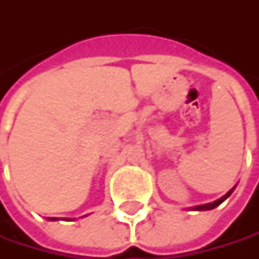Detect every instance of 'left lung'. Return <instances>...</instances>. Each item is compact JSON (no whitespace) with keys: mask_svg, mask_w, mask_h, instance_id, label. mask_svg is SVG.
<instances>
[{"mask_svg":"<svg viewBox=\"0 0 259 259\" xmlns=\"http://www.w3.org/2000/svg\"><path fill=\"white\" fill-rule=\"evenodd\" d=\"M232 191H233V190H232ZM232 191H228V193H227V194H225L224 197L218 199L216 202L206 203V205H199V206H196V208H194V210H199V211H202V210H213V208H216L218 205H221V203H222V202H224V200H225V199H227L228 196H230V194H232Z\"/></svg>","mask_w":259,"mask_h":259,"instance_id":"1","label":"left lung"}]
</instances>
